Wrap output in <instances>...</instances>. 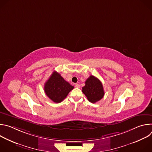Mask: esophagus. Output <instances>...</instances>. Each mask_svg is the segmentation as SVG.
Instances as JSON below:
<instances>
[{
	"label": "esophagus",
	"mask_w": 152,
	"mask_h": 152,
	"mask_svg": "<svg viewBox=\"0 0 152 152\" xmlns=\"http://www.w3.org/2000/svg\"><path fill=\"white\" fill-rule=\"evenodd\" d=\"M80 85L79 84H78V83H76L75 84V87H76V88H80Z\"/></svg>",
	"instance_id": "34e87169"
}]
</instances>
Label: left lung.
Segmentation results:
<instances>
[{"label":"left lung","instance_id":"left-lung-1","mask_svg":"<svg viewBox=\"0 0 152 152\" xmlns=\"http://www.w3.org/2000/svg\"><path fill=\"white\" fill-rule=\"evenodd\" d=\"M82 91L87 99L93 103L101 100L104 94L101 81L93 75L86 79Z\"/></svg>","mask_w":152,"mask_h":152}]
</instances>
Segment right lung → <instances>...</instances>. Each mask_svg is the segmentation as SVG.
<instances>
[{"instance_id":"add662e5","label":"right lung","mask_w":152,"mask_h":152,"mask_svg":"<svg viewBox=\"0 0 152 152\" xmlns=\"http://www.w3.org/2000/svg\"><path fill=\"white\" fill-rule=\"evenodd\" d=\"M74 88L68 82L65 80L59 73L53 72L46 82L44 90L48 97L55 103H60Z\"/></svg>"}]
</instances>
